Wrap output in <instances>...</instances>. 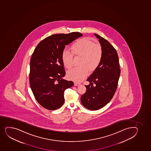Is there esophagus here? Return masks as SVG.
I'll return each instance as SVG.
<instances>
[{
	"label": "esophagus",
	"instance_id": "esophagus-1",
	"mask_svg": "<svg viewBox=\"0 0 151 151\" xmlns=\"http://www.w3.org/2000/svg\"><path fill=\"white\" fill-rule=\"evenodd\" d=\"M74 86H79L80 83H78V82H74Z\"/></svg>",
	"mask_w": 151,
	"mask_h": 151
}]
</instances>
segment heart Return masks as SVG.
<instances>
[{
	"label": "heart",
	"instance_id": "obj_1",
	"mask_svg": "<svg viewBox=\"0 0 151 151\" xmlns=\"http://www.w3.org/2000/svg\"><path fill=\"white\" fill-rule=\"evenodd\" d=\"M71 51L65 49L62 52V60L67 68L73 66V53L75 56L81 57L80 65L69 70L67 75L69 79L80 82L87 76L88 71H93L100 63L103 55L102 47L90 39L85 38L75 42L71 47Z\"/></svg>",
	"mask_w": 151,
	"mask_h": 151
}]
</instances>
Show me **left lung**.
<instances>
[{
  "mask_svg": "<svg viewBox=\"0 0 151 151\" xmlns=\"http://www.w3.org/2000/svg\"><path fill=\"white\" fill-rule=\"evenodd\" d=\"M103 51L100 63L87 81L86 92L81 97L84 107L90 110H97L106 105L112 99L117 89L120 77V65L117 51L107 40L97 34Z\"/></svg>",
  "mask_w": 151,
  "mask_h": 151,
  "instance_id": "8db88e82",
  "label": "left lung"
}]
</instances>
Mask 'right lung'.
Wrapping results in <instances>:
<instances>
[{"label": "right lung", "mask_w": 151, "mask_h": 151, "mask_svg": "<svg viewBox=\"0 0 151 151\" xmlns=\"http://www.w3.org/2000/svg\"><path fill=\"white\" fill-rule=\"evenodd\" d=\"M82 35L78 32L54 34L35 49L30 63L29 83L36 100L44 108L54 110L63 105L64 92L74 83L62 78L65 75L62 52L66 45Z\"/></svg>", "instance_id": "1"}]
</instances>
